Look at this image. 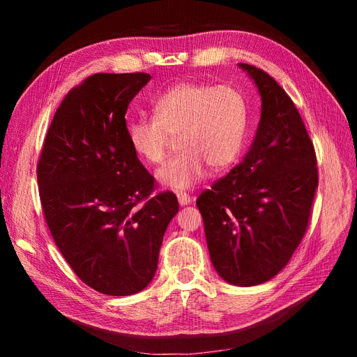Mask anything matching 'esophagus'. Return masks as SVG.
Listing matches in <instances>:
<instances>
[{
  "mask_svg": "<svg viewBox=\"0 0 357 357\" xmlns=\"http://www.w3.org/2000/svg\"><path fill=\"white\" fill-rule=\"evenodd\" d=\"M177 199L180 202V205H188L192 201V198L188 195L186 192H178L177 193Z\"/></svg>",
  "mask_w": 357,
  "mask_h": 357,
  "instance_id": "34e87169",
  "label": "esophagus"
}]
</instances>
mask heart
Here are the masks:
<instances>
[{"label": "heart", "instance_id": "1", "mask_svg": "<svg viewBox=\"0 0 357 357\" xmlns=\"http://www.w3.org/2000/svg\"><path fill=\"white\" fill-rule=\"evenodd\" d=\"M155 116L128 125L134 153L162 164L178 137L181 152L158 171L162 185L188 189L213 171H223L241 156L250 123L245 95L229 84L181 82L153 101Z\"/></svg>", "mask_w": 357, "mask_h": 357}]
</instances>
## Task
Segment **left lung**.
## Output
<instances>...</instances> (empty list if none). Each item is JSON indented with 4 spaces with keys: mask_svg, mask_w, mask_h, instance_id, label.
<instances>
[{
    "mask_svg": "<svg viewBox=\"0 0 357 357\" xmlns=\"http://www.w3.org/2000/svg\"><path fill=\"white\" fill-rule=\"evenodd\" d=\"M255 80L262 113L245 158L197 199L211 262L231 284L268 282L304 238L319 186L316 150L290 96L264 70Z\"/></svg>",
    "mask_w": 357,
    "mask_h": 357,
    "instance_id": "8db88e82",
    "label": "left lung"
}]
</instances>
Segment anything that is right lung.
Segmentation results:
<instances>
[{"label": "right lung", "mask_w": 357, "mask_h": 357, "mask_svg": "<svg viewBox=\"0 0 357 357\" xmlns=\"http://www.w3.org/2000/svg\"><path fill=\"white\" fill-rule=\"evenodd\" d=\"M147 73L86 77L53 116L37 164L43 214L59 252L84 284L112 296L143 290L155 275L174 193L128 139L126 110Z\"/></svg>", "instance_id": "right-lung-1"}]
</instances>
